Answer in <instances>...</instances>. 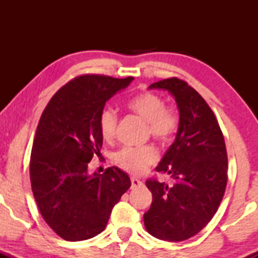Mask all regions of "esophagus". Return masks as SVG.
I'll use <instances>...</instances> for the list:
<instances>
[{
    "mask_svg": "<svg viewBox=\"0 0 258 258\" xmlns=\"http://www.w3.org/2000/svg\"><path fill=\"white\" fill-rule=\"evenodd\" d=\"M142 184H144V182H142L141 179L135 178V177L131 178V187H132V188H137V187H141Z\"/></svg>",
    "mask_w": 258,
    "mask_h": 258,
    "instance_id": "34e87169",
    "label": "esophagus"
}]
</instances>
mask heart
<instances>
[{
  "label": "heart",
  "mask_w": 258,
  "mask_h": 258,
  "mask_svg": "<svg viewBox=\"0 0 258 258\" xmlns=\"http://www.w3.org/2000/svg\"><path fill=\"white\" fill-rule=\"evenodd\" d=\"M127 108L146 121L148 134L157 141H171L177 132L179 122L177 112L173 108L166 107L163 98L157 93H139L128 100ZM98 122L103 139L107 141L112 140L117 126L116 113L111 108H105ZM156 160L157 152L152 146L124 147L113 155V162L132 175H141Z\"/></svg>",
  "instance_id": "1"
}]
</instances>
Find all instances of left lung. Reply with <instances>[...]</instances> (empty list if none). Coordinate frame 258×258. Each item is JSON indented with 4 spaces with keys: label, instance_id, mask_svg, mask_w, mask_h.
I'll return each mask as SVG.
<instances>
[{
    "label": "left lung",
    "instance_id": "8db88e82",
    "mask_svg": "<svg viewBox=\"0 0 258 258\" xmlns=\"http://www.w3.org/2000/svg\"><path fill=\"white\" fill-rule=\"evenodd\" d=\"M167 91L177 103L175 142L156 170L172 183L146 181L152 204L144 215L150 235L179 242L194 237L212 220L227 184V152L223 135L206 101L184 81L167 79L148 86Z\"/></svg>",
    "mask_w": 258,
    "mask_h": 258
}]
</instances>
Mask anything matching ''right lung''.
<instances>
[{"instance_id": "add662e5", "label": "right lung", "mask_w": 258, "mask_h": 258, "mask_svg": "<svg viewBox=\"0 0 258 258\" xmlns=\"http://www.w3.org/2000/svg\"><path fill=\"white\" fill-rule=\"evenodd\" d=\"M134 77L85 75L59 88L42 112L30 162L33 196L46 223L63 240L83 241L105 230L114 205L130 188L118 167L90 175L100 156V114Z\"/></svg>"}]
</instances>
